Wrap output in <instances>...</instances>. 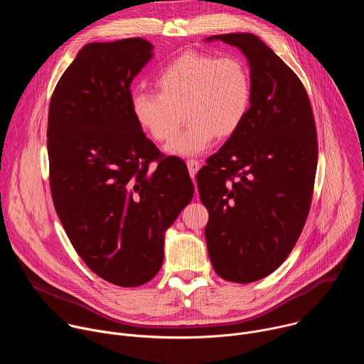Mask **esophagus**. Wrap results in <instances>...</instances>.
I'll use <instances>...</instances> for the list:
<instances>
[{"label":"esophagus","instance_id":"1","mask_svg":"<svg viewBox=\"0 0 364 364\" xmlns=\"http://www.w3.org/2000/svg\"><path fill=\"white\" fill-rule=\"evenodd\" d=\"M187 167H188L190 176L194 177L197 174V171L200 170V163L197 160H187Z\"/></svg>","mask_w":364,"mask_h":364}]
</instances>
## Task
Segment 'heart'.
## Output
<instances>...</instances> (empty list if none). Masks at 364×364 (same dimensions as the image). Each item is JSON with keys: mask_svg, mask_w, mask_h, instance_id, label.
<instances>
[{"mask_svg": "<svg viewBox=\"0 0 364 364\" xmlns=\"http://www.w3.org/2000/svg\"><path fill=\"white\" fill-rule=\"evenodd\" d=\"M155 86L159 92L132 95V114L160 142L173 139L186 118L190 119L186 131L167 146L170 154L181 157L200 154L215 136L233 135L252 107L250 70L237 56L186 51L159 73Z\"/></svg>", "mask_w": 364, "mask_h": 364, "instance_id": "obj_1", "label": "heart"}]
</instances>
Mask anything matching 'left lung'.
Segmentation results:
<instances>
[{
	"mask_svg": "<svg viewBox=\"0 0 364 364\" xmlns=\"http://www.w3.org/2000/svg\"><path fill=\"white\" fill-rule=\"evenodd\" d=\"M240 48L253 97L242 127L197 173L209 210L204 229L219 277L249 284L272 274L291 253L313 197L318 144L313 109L298 76L250 33L205 38Z\"/></svg>",
	"mask_w": 364,
	"mask_h": 364,
	"instance_id": "8db88e82",
	"label": "left lung"
}]
</instances>
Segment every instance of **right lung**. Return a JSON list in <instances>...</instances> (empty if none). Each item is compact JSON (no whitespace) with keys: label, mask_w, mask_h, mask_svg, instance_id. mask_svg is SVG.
<instances>
[{"label":"right lung","mask_w":364,"mask_h":364,"mask_svg":"<svg viewBox=\"0 0 364 364\" xmlns=\"http://www.w3.org/2000/svg\"><path fill=\"white\" fill-rule=\"evenodd\" d=\"M152 48L141 37L86 44L48 107L58 216L87 268L128 288L159 274L164 233L194 193L186 164L163 157L132 114L129 86Z\"/></svg>","instance_id":"add662e5"}]
</instances>
